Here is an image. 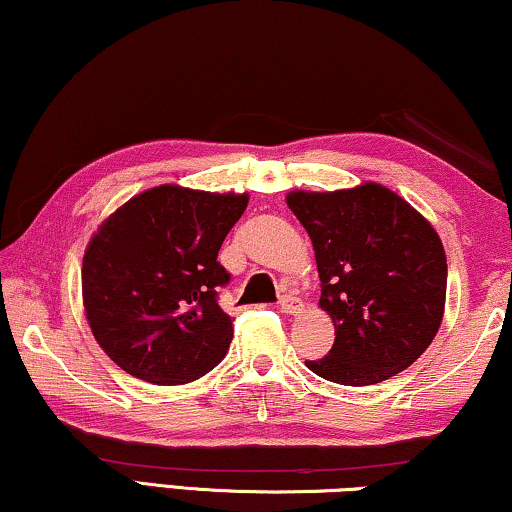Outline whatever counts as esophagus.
<instances>
[{"mask_svg": "<svg viewBox=\"0 0 512 512\" xmlns=\"http://www.w3.org/2000/svg\"><path fill=\"white\" fill-rule=\"evenodd\" d=\"M279 309L284 311V314H300L302 311V300L295 298V295H281L279 298Z\"/></svg>", "mask_w": 512, "mask_h": 512, "instance_id": "esophagus-1", "label": "esophagus"}]
</instances>
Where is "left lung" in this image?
I'll return each instance as SVG.
<instances>
[{
    "instance_id": "8db88e82",
    "label": "left lung",
    "mask_w": 512,
    "mask_h": 512,
    "mask_svg": "<svg viewBox=\"0 0 512 512\" xmlns=\"http://www.w3.org/2000/svg\"><path fill=\"white\" fill-rule=\"evenodd\" d=\"M286 203L314 244L318 305L335 323L330 353L305 365L342 385H374L411 367L446 305V251L432 224L374 182L291 191Z\"/></svg>"
}]
</instances>
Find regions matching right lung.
<instances>
[{
	"instance_id": "obj_1",
	"label": "right lung",
	"mask_w": 512,
	"mask_h": 512,
	"mask_svg": "<svg viewBox=\"0 0 512 512\" xmlns=\"http://www.w3.org/2000/svg\"><path fill=\"white\" fill-rule=\"evenodd\" d=\"M247 203V194L161 184L99 226L83 258V302L94 339L117 367L180 385L224 360L233 318L217 300L231 274L217 256Z\"/></svg>"
}]
</instances>
